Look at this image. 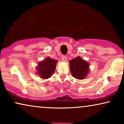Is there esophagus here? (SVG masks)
Returning <instances> with one entry per match:
<instances>
[{"label":"esophagus","mask_w":124,"mask_h":124,"mask_svg":"<svg viewBox=\"0 0 124 124\" xmlns=\"http://www.w3.org/2000/svg\"><path fill=\"white\" fill-rule=\"evenodd\" d=\"M62 60L64 61V62H66L67 60V57L65 55L62 56Z\"/></svg>","instance_id":"esophagus-1"}]
</instances>
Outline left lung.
<instances>
[{
    "mask_svg": "<svg viewBox=\"0 0 124 124\" xmlns=\"http://www.w3.org/2000/svg\"><path fill=\"white\" fill-rule=\"evenodd\" d=\"M70 72L73 77L78 79H83L87 76L89 70V64L81 57L77 56L69 61Z\"/></svg>",
    "mask_w": 124,
    "mask_h": 124,
    "instance_id": "obj_1",
    "label": "left lung"
}]
</instances>
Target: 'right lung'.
<instances>
[{"instance_id": "obj_1", "label": "right lung", "mask_w": 124, "mask_h": 124, "mask_svg": "<svg viewBox=\"0 0 124 124\" xmlns=\"http://www.w3.org/2000/svg\"><path fill=\"white\" fill-rule=\"evenodd\" d=\"M57 61L51 59L50 57H47L46 59L38 63L37 67L38 74L41 78L47 79L51 77L55 72L56 67Z\"/></svg>"}]
</instances>
